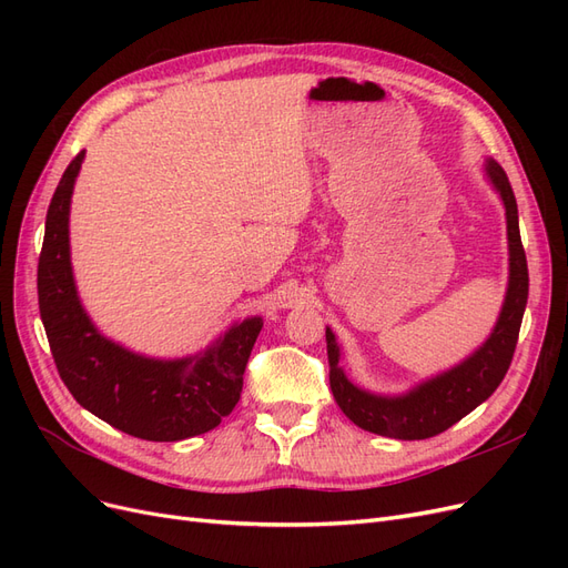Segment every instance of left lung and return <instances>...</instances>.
Instances as JSON below:
<instances>
[{"mask_svg": "<svg viewBox=\"0 0 568 568\" xmlns=\"http://www.w3.org/2000/svg\"><path fill=\"white\" fill-rule=\"evenodd\" d=\"M484 173L505 205L509 280L503 311L497 315L490 336L469 357L405 393H372L353 384L343 372L341 346L334 332L326 326V355H329V386L334 400L343 415L365 432L398 440L438 436L488 400L505 379L528 301V265L519 234L517 199H514L505 170L497 161L486 159Z\"/></svg>", "mask_w": 568, "mask_h": 568, "instance_id": "left-lung-1", "label": "left lung"}]
</instances>
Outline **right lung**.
<instances>
[{
    "instance_id": "obj_1",
    "label": "right lung",
    "mask_w": 568,
    "mask_h": 568,
    "mask_svg": "<svg viewBox=\"0 0 568 568\" xmlns=\"http://www.w3.org/2000/svg\"><path fill=\"white\" fill-rule=\"evenodd\" d=\"M82 161L84 151L51 196L38 265L40 315L61 379L84 409L134 438L173 443L211 432L239 403L263 317L234 322L205 351L175 359L140 355L101 334L71 265L68 220Z\"/></svg>"
}]
</instances>
